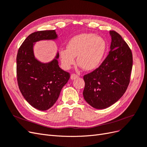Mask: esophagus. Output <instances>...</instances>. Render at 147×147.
Here are the masks:
<instances>
[{
	"label": "esophagus",
	"mask_w": 147,
	"mask_h": 147,
	"mask_svg": "<svg viewBox=\"0 0 147 147\" xmlns=\"http://www.w3.org/2000/svg\"><path fill=\"white\" fill-rule=\"evenodd\" d=\"M78 77V75H77V74H72V75H71V76H70V78L72 79V80L76 79V78H77Z\"/></svg>",
	"instance_id": "obj_1"
}]
</instances>
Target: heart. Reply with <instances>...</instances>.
<instances>
[{
    "mask_svg": "<svg viewBox=\"0 0 147 147\" xmlns=\"http://www.w3.org/2000/svg\"><path fill=\"white\" fill-rule=\"evenodd\" d=\"M67 48L60 51L62 64L65 69L75 64L77 56L80 66L86 70H92L99 65L103 59L106 43L104 38L94 34L83 33L71 38Z\"/></svg>",
    "mask_w": 147,
    "mask_h": 147,
    "instance_id": "obj_1",
    "label": "heart"
}]
</instances>
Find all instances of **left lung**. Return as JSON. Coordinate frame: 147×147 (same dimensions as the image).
<instances>
[{
	"label": "left lung",
	"mask_w": 147,
	"mask_h": 147,
	"mask_svg": "<svg viewBox=\"0 0 147 147\" xmlns=\"http://www.w3.org/2000/svg\"><path fill=\"white\" fill-rule=\"evenodd\" d=\"M112 37L109 55L98 68L83 76L84 99L92 107L104 109L117 102L130 82L132 54L127 43L118 32L110 30Z\"/></svg>",
	"instance_id": "obj_1"
}]
</instances>
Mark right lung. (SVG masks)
<instances>
[{
  "label": "right lung",
  "instance_id": "1",
  "mask_svg": "<svg viewBox=\"0 0 147 147\" xmlns=\"http://www.w3.org/2000/svg\"><path fill=\"white\" fill-rule=\"evenodd\" d=\"M56 38L55 30L32 33L19 48L16 57L17 81L21 94L33 107L42 111L55 104L70 78V74L58 65V54L56 59L47 64L40 63L34 57V42Z\"/></svg>",
  "mask_w": 147,
  "mask_h": 147
}]
</instances>
